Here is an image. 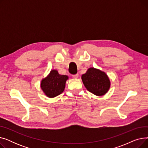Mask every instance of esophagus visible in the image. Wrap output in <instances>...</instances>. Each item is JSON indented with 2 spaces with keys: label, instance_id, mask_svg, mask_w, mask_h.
<instances>
[{
  "label": "esophagus",
  "instance_id": "34e87169",
  "mask_svg": "<svg viewBox=\"0 0 148 148\" xmlns=\"http://www.w3.org/2000/svg\"><path fill=\"white\" fill-rule=\"evenodd\" d=\"M73 77H74V78L77 79V78H78V77H79V74H76L73 75Z\"/></svg>",
  "mask_w": 148,
  "mask_h": 148
}]
</instances>
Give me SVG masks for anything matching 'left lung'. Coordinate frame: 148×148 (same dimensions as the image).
<instances>
[{
    "label": "left lung",
    "instance_id": "1",
    "mask_svg": "<svg viewBox=\"0 0 148 148\" xmlns=\"http://www.w3.org/2000/svg\"><path fill=\"white\" fill-rule=\"evenodd\" d=\"M82 80L86 89L97 96L105 95L110 88V81L106 73L94 67L89 68L82 75Z\"/></svg>",
    "mask_w": 148,
    "mask_h": 148
}]
</instances>
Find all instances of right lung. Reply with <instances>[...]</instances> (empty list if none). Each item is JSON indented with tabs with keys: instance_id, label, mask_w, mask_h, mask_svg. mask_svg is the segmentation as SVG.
Segmentation results:
<instances>
[{
	"instance_id": "right-lung-1",
	"label": "right lung",
	"mask_w": 148,
	"mask_h": 148,
	"mask_svg": "<svg viewBox=\"0 0 148 148\" xmlns=\"http://www.w3.org/2000/svg\"><path fill=\"white\" fill-rule=\"evenodd\" d=\"M68 79V76L60 75L56 69H52L47 76L42 79L41 88L45 95L49 98H54L64 91Z\"/></svg>"
}]
</instances>
